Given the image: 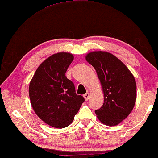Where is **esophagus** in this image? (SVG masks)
I'll list each match as a JSON object with an SVG mask.
<instances>
[{"instance_id": "34e87169", "label": "esophagus", "mask_w": 158, "mask_h": 158, "mask_svg": "<svg viewBox=\"0 0 158 158\" xmlns=\"http://www.w3.org/2000/svg\"><path fill=\"white\" fill-rule=\"evenodd\" d=\"M83 97H84V98H85V100H88V99H89V97H90V94L89 93H86V94H84V96H83Z\"/></svg>"}]
</instances>
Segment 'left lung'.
<instances>
[{
    "label": "left lung",
    "mask_w": 158,
    "mask_h": 158,
    "mask_svg": "<svg viewBox=\"0 0 158 158\" xmlns=\"http://www.w3.org/2000/svg\"><path fill=\"white\" fill-rule=\"evenodd\" d=\"M85 59L95 68L104 94V103L96 110L98 119L107 126L118 125L129 115L137 99L134 76L118 58L105 51L89 52Z\"/></svg>",
    "instance_id": "8db88e82"
}]
</instances>
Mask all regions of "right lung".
Instances as JSON below:
<instances>
[{"instance_id": "add662e5", "label": "right lung", "mask_w": 158, "mask_h": 158, "mask_svg": "<svg viewBox=\"0 0 158 158\" xmlns=\"http://www.w3.org/2000/svg\"><path fill=\"white\" fill-rule=\"evenodd\" d=\"M73 56L57 52L39 65L29 86L32 108L38 117L56 128L68 126L73 121L85 99L76 94L73 81L65 76Z\"/></svg>"}]
</instances>
